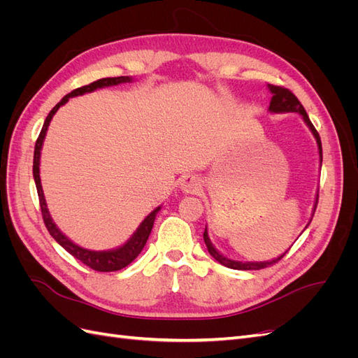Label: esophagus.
<instances>
[{
    "label": "esophagus",
    "mask_w": 358,
    "mask_h": 358,
    "mask_svg": "<svg viewBox=\"0 0 358 358\" xmlns=\"http://www.w3.org/2000/svg\"><path fill=\"white\" fill-rule=\"evenodd\" d=\"M180 189L183 192H187V194L197 192L200 189V180H199V178L192 176V175H188L185 178H182V180H180Z\"/></svg>",
    "instance_id": "esophagus-1"
}]
</instances>
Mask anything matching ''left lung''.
Returning <instances> with one entry per match:
<instances>
[{"label":"left lung","mask_w":358,"mask_h":358,"mask_svg":"<svg viewBox=\"0 0 358 358\" xmlns=\"http://www.w3.org/2000/svg\"><path fill=\"white\" fill-rule=\"evenodd\" d=\"M268 90L270 92L273 94L272 96V101H270V106H268V110L273 112V113H282V112H297L303 116V119H305V122L309 125L310 131L313 133V136H315L317 138V143H318V150H320V161H322V146H321V138H320V134L315 129V127H313V124L310 122V119L305 110V107L301 106V103L299 101L297 96L292 94L289 90L284 88V86H278V85H268ZM317 204H318V194H317V201H315V209H317ZM313 213H315V210H313ZM203 239H204V243L206 246H208V251L209 254L216 259V262H220L222 266L225 267H230V268H234V270H259V268H266L268 266H272L275 263H278L279 259H282L284 255L287 254H282L280 257L272 259V262H264V263H242V262H234V259H230L227 258L224 255H221L216 249L212 246L210 241H209V236H208V229L204 230L203 233Z\"/></svg>","instance_id":"obj_1"}]
</instances>
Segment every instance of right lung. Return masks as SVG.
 Wrapping results in <instances>:
<instances>
[{"label":"right lung","mask_w":358,"mask_h":358,"mask_svg":"<svg viewBox=\"0 0 358 358\" xmlns=\"http://www.w3.org/2000/svg\"><path fill=\"white\" fill-rule=\"evenodd\" d=\"M131 79L127 78V76H119V78H106V79H100L95 80L90 85H85L82 88H78L71 91L70 94H67L64 99L53 107V109L49 112L45 124H43L41 131L38 134V138L36 142V148H34V164H32V173H34V180H36V187H37V192H38V201H40V209H41V215H43V221H45V225L48 231L50 233V236L55 239L69 254H71L74 258H78L79 262H82L83 264H86L88 267H91L92 270H96V272H116V270H121L124 267H127L129 263L134 262L136 257L142 252V249L145 248L148 237L152 231L154 227V221L155 216L159 210V208H157L154 212H150L145 221L140 224V227L137 229V231L133 234L131 239H129L124 246L113 249V251H90V249H83L78 245H74L71 241H69L66 236H64L58 229L57 225L53 224L49 210L46 208V200H45V194H43L41 189V182H40V175H38V166H40V150L43 146V140H45L48 127L50 124L52 116L57 113V110L62 104H66L69 101L70 96H76V95H82L85 92H91L95 91L96 88H104V86H112V85H119V83H125L129 82Z\"/></svg>","instance_id":"1"}]
</instances>
